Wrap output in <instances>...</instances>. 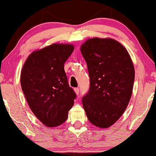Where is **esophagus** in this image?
<instances>
[{
  "label": "esophagus",
  "instance_id": "esophagus-1",
  "mask_svg": "<svg viewBox=\"0 0 156 156\" xmlns=\"http://www.w3.org/2000/svg\"><path fill=\"white\" fill-rule=\"evenodd\" d=\"M74 91H75V92L76 93L77 95H78V94H79V89H78V88H75L74 89Z\"/></svg>",
  "mask_w": 156,
  "mask_h": 156
}]
</instances>
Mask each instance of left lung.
Masks as SVG:
<instances>
[{"instance_id":"left-lung-1","label":"left lung","mask_w":156,"mask_h":156,"mask_svg":"<svg viewBox=\"0 0 156 156\" xmlns=\"http://www.w3.org/2000/svg\"><path fill=\"white\" fill-rule=\"evenodd\" d=\"M80 52L87 64L89 92L82 98L92 124L106 128L117 122L129 103L135 78L131 58L122 44L112 39H89Z\"/></svg>"}]
</instances>
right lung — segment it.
Returning a JSON list of instances; mask_svg holds the SVG:
<instances>
[{
  "mask_svg": "<svg viewBox=\"0 0 156 156\" xmlns=\"http://www.w3.org/2000/svg\"><path fill=\"white\" fill-rule=\"evenodd\" d=\"M73 50V44H53L36 51L28 57L21 71V87L28 104L48 127L64 123L76 98L64 68Z\"/></svg>",
  "mask_w": 156,
  "mask_h": 156,
  "instance_id": "1",
  "label": "right lung"
}]
</instances>
